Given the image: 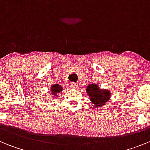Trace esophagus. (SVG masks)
I'll return each instance as SVG.
<instances>
[{"label":"esophagus","instance_id":"1","mask_svg":"<svg viewBox=\"0 0 150 150\" xmlns=\"http://www.w3.org/2000/svg\"><path fill=\"white\" fill-rule=\"evenodd\" d=\"M70 86H71V88H76V87H77V84H76V83H71Z\"/></svg>","mask_w":150,"mask_h":150}]
</instances>
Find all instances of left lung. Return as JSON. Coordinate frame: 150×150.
Instances as JSON below:
<instances>
[{"mask_svg":"<svg viewBox=\"0 0 150 150\" xmlns=\"http://www.w3.org/2000/svg\"><path fill=\"white\" fill-rule=\"evenodd\" d=\"M86 91L95 108L102 107L110 99L111 91L105 88L101 89L97 84H89Z\"/></svg>","mask_w":150,"mask_h":150,"instance_id":"8db88e82","label":"left lung"}]
</instances>
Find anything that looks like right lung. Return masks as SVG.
<instances>
[{"instance_id":"add662e5","label":"right lung","mask_w":150,"mask_h":150,"mask_svg":"<svg viewBox=\"0 0 150 150\" xmlns=\"http://www.w3.org/2000/svg\"><path fill=\"white\" fill-rule=\"evenodd\" d=\"M62 90H63V87L62 86H60L59 84H55L53 86H52L51 88H50V94H51L52 97L57 98L59 96L58 94L62 92Z\"/></svg>"}]
</instances>
